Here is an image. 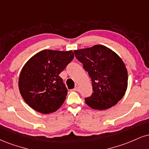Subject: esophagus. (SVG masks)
Returning <instances> with one entry per match:
<instances>
[{
	"label": "esophagus",
	"instance_id": "esophagus-1",
	"mask_svg": "<svg viewBox=\"0 0 149 149\" xmlns=\"http://www.w3.org/2000/svg\"><path fill=\"white\" fill-rule=\"evenodd\" d=\"M78 89H79V85H76V86H75V88L73 89V90H74V91H78Z\"/></svg>",
	"mask_w": 149,
	"mask_h": 149
}]
</instances>
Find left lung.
<instances>
[{
  "mask_svg": "<svg viewBox=\"0 0 149 149\" xmlns=\"http://www.w3.org/2000/svg\"><path fill=\"white\" fill-rule=\"evenodd\" d=\"M74 53L92 78L94 92L85 98V103L98 110L115 105L128 87V71L121 57L103 45L75 50Z\"/></svg>",
  "mask_w": 149,
  "mask_h": 149,
  "instance_id": "left-lung-1",
  "label": "left lung"
}]
</instances>
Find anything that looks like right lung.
Instances as JSON below:
<instances>
[{
	"label": "right lung",
	"instance_id": "add662e5",
	"mask_svg": "<svg viewBox=\"0 0 149 149\" xmlns=\"http://www.w3.org/2000/svg\"><path fill=\"white\" fill-rule=\"evenodd\" d=\"M73 57L72 51L43 50L28 60L19 75V89L30 107L50 114L62 106L68 91L59 75Z\"/></svg>",
	"mask_w": 149,
	"mask_h": 149
}]
</instances>
